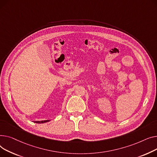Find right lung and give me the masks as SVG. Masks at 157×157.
<instances>
[{
	"instance_id": "right-lung-1",
	"label": "right lung",
	"mask_w": 157,
	"mask_h": 157,
	"mask_svg": "<svg viewBox=\"0 0 157 157\" xmlns=\"http://www.w3.org/2000/svg\"><path fill=\"white\" fill-rule=\"evenodd\" d=\"M50 121L49 120H47V121H35V123H37V124H43V123H45Z\"/></svg>"
}]
</instances>
